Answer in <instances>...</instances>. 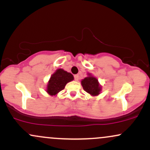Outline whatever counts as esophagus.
<instances>
[{
  "instance_id": "34e87169",
  "label": "esophagus",
  "mask_w": 150,
  "mask_h": 150,
  "mask_svg": "<svg viewBox=\"0 0 150 150\" xmlns=\"http://www.w3.org/2000/svg\"><path fill=\"white\" fill-rule=\"evenodd\" d=\"M74 77H75V81H78V80H79V75H75V76H74Z\"/></svg>"
}]
</instances>
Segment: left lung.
Here are the masks:
<instances>
[{
  "instance_id": "1",
  "label": "left lung",
  "mask_w": 150,
  "mask_h": 150,
  "mask_svg": "<svg viewBox=\"0 0 150 150\" xmlns=\"http://www.w3.org/2000/svg\"><path fill=\"white\" fill-rule=\"evenodd\" d=\"M81 85L83 87L84 90L92 97L99 95L102 88L97 77L93 76L92 74L89 73H87V77H85L81 81Z\"/></svg>"
}]
</instances>
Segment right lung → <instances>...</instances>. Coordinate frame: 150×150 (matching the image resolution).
I'll return each instance as SVG.
<instances>
[{"label":"right lung","mask_w":150,"mask_h":150,"mask_svg":"<svg viewBox=\"0 0 150 150\" xmlns=\"http://www.w3.org/2000/svg\"><path fill=\"white\" fill-rule=\"evenodd\" d=\"M74 80L73 75L62 68L57 69L51 75L47 86L46 92L51 96L57 95L58 92L64 89L67 83Z\"/></svg>","instance_id":"1"}]
</instances>
